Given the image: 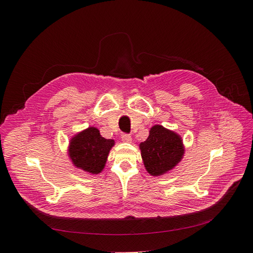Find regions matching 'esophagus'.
Instances as JSON below:
<instances>
[{"instance_id": "esophagus-1", "label": "esophagus", "mask_w": 253, "mask_h": 253, "mask_svg": "<svg viewBox=\"0 0 253 253\" xmlns=\"http://www.w3.org/2000/svg\"><path fill=\"white\" fill-rule=\"evenodd\" d=\"M121 138H122V141H125V142H131L132 141V137H131V135H128V134H122Z\"/></svg>"}]
</instances>
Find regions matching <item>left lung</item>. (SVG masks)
Instances as JSON below:
<instances>
[{"mask_svg":"<svg viewBox=\"0 0 253 253\" xmlns=\"http://www.w3.org/2000/svg\"><path fill=\"white\" fill-rule=\"evenodd\" d=\"M139 148L145 170L153 176L171 171L185 153L181 137L158 125L151 127L149 137L139 144Z\"/></svg>","mask_w":253,"mask_h":253,"instance_id":"obj_1","label":"left lung"}]
</instances>
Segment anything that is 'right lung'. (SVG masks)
Here are the masks:
<instances>
[{
  "label": "right lung",
  "instance_id": "right-lung-1",
  "mask_svg": "<svg viewBox=\"0 0 253 253\" xmlns=\"http://www.w3.org/2000/svg\"><path fill=\"white\" fill-rule=\"evenodd\" d=\"M115 141L105 139L99 129L89 126L76 134L68 145V156L73 165L85 172L99 174L105 166Z\"/></svg>",
  "mask_w": 253,
  "mask_h": 253
}]
</instances>
